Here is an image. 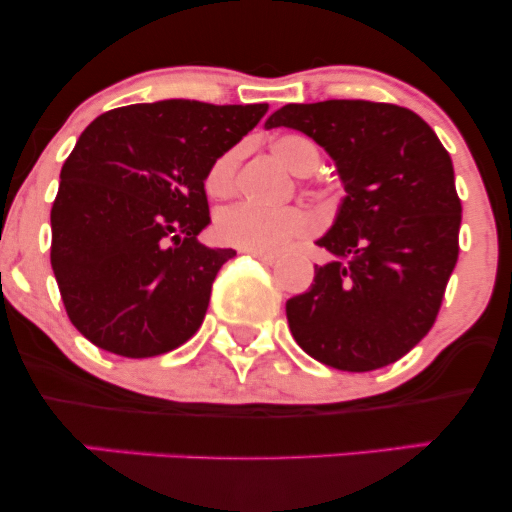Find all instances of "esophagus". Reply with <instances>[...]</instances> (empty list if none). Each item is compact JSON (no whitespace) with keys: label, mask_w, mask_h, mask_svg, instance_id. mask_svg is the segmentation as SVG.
Listing matches in <instances>:
<instances>
[{"label":"esophagus","mask_w":512,"mask_h":512,"mask_svg":"<svg viewBox=\"0 0 512 512\" xmlns=\"http://www.w3.org/2000/svg\"><path fill=\"white\" fill-rule=\"evenodd\" d=\"M248 255L255 257V260H260L262 264H274L276 262V255H269V252H248Z\"/></svg>","instance_id":"esophagus-1"}]
</instances>
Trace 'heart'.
<instances>
[{"label": "heart", "instance_id": "obj_1", "mask_svg": "<svg viewBox=\"0 0 512 512\" xmlns=\"http://www.w3.org/2000/svg\"><path fill=\"white\" fill-rule=\"evenodd\" d=\"M272 151L296 175H310L320 166V149L303 134H279L274 137ZM238 163L240 149H228L211 163L207 175L209 195L226 197L236 190ZM310 231H313V219L301 209H269L250 202L233 204L216 219V233L223 243L248 252H279L293 238L308 236Z\"/></svg>", "mask_w": 512, "mask_h": 512}]
</instances>
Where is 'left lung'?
Returning <instances> with one entry per match:
<instances>
[{
    "mask_svg": "<svg viewBox=\"0 0 512 512\" xmlns=\"http://www.w3.org/2000/svg\"><path fill=\"white\" fill-rule=\"evenodd\" d=\"M264 127L308 134L346 192L317 240L332 262L286 301L293 339L349 373L395 363L433 327L457 264L462 204L450 154L419 115L392 103H289Z\"/></svg>",
    "mask_w": 512,
    "mask_h": 512,
    "instance_id": "obj_1",
    "label": "left lung"
}]
</instances>
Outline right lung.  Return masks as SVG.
<instances>
[{
    "label": "right lung",
    "mask_w": 512,
    "mask_h": 512,
    "mask_svg": "<svg viewBox=\"0 0 512 512\" xmlns=\"http://www.w3.org/2000/svg\"><path fill=\"white\" fill-rule=\"evenodd\" d=\"M267 108L170 98L108 110L81 132L50 211V262L88 342L149 358L199 330L236 255L197 240L211 223L204 180Z\"/></svg>",
    "instance_id": "obj_1"
}]
</instances>
